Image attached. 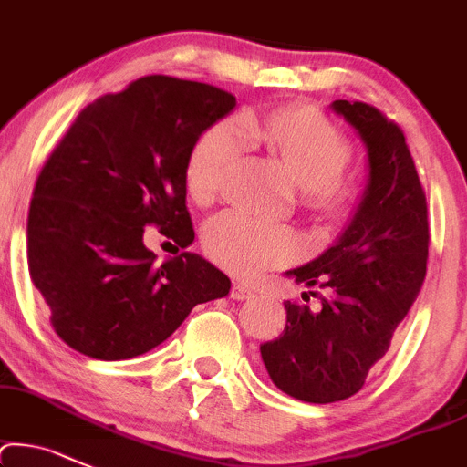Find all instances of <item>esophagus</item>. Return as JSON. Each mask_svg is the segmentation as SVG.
<instances>
[{"instance_id": "esophagus-1", "label": "esophagus", "mask_w": 467, "mask_h": 467, "mask_svg": "<svg viewBox=\"0 0 467 467\" xmlns=\"http://www.w3.org/2000/svg\"><path fill=\"white\" fill-rule=\"evenodd\" d=\"M252 296H254L252 287H247V285H243V283H234V287H232L234 300H247V298H252Z\"/></svg>"}]
</instances>
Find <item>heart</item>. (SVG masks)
<instances>
[{"label": "heart", "instance_id": "b5f03b06", "mask_svg": "<svg viewBox=\"0 0 467 467\" xmlns=\"http://www.w3.org/2000/svg\"><path fill=\"white\" fill-rule=\"evenodd\" d=\"M240 131L283 160L292 178L303 187L309 207L320 213H336L343 207L349 193V182L343 175L349 147L325 115L303 104L244 113ZM240 131L234 122H218L195 140L184 180L189 195L198 204L213 202L218 195L223 175L240 147ZM202 244L215 263L243 278L292 263L303 249L292 227L238 209L213 215L204 224Z\"/></svg>", "mask_w": 467, "mask_h": 467}]
</instances>
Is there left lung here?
Returning <instances> with one entry per match:
<instances>
[{"label":"left lung","mask_w":467,"mask_h":467,"mask_svg":"<svg viewBox=\"0 0 467 467\" xmlns=\"http://www.w3.org/2000/svg\"><path fill=\"white\" fill-rule=\"evenodd\" d=\"M332 109L368 147V192L338 243L289 272L323 289L309 292L320 307L287 300L285 332L260 345L274 383L307 403H334L363 388L423 285L430 247L423 184L399 124L365 102L336 99Z\"/></svg>","instance_id":"obj_1"}]
</instances>
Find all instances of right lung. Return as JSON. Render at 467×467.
Instances as JSON below:
<instances>
[{
  "mask_svg": "<svg viewBox=\"0 0 467 467\" xmlns=\"http://www.w3.org/2000/svg\"><path fill=\"white\" fill-rule=\"evenodd\" d=\"M235 107L212 84L144 75L79 111L37 175L28 272L55 334L98 360L140 356L232 280L182 252L155 265L144 227L193 243L184 167L195 140Z\"/></svg>",
  "mask_w": 467,
  "mask_h": 467,
  "instance_id": "obj_1",
  "label": "right lung"
}]
</instances>
